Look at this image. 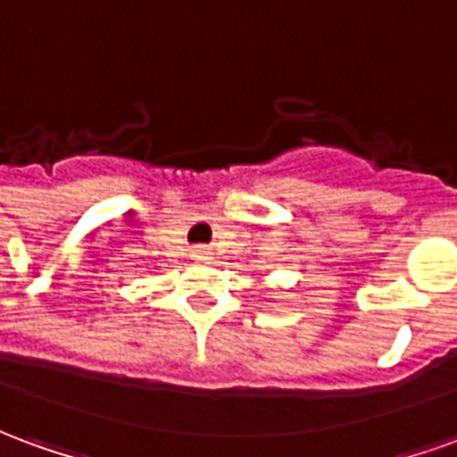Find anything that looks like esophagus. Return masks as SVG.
<instances>
[{"instance_id":"obj_1","label":"esophagus","mask_w":457,"mask_h":457,"mask_svg":"<svg viewBox=\"0 0 457 457\" xmlns=\"http://www.w3.org/2000/svg\"><path fill=\"white\" fill-rule=\"evenodd\" d=\"M192 258H195V261H209V251H206V248H195V251H192Z\"/></svg>"}]
</instances>
